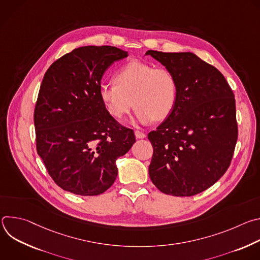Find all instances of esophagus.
I'll list each match as a JSON object with an SVG mask.
<instances>
[{"label": "esophagus", "mask_w": 260, "mask_h": 260, "mask_svg": "<svg viewBox=\"0 0 260 260\" xmlns=\"http://www.w3.org/2000/svg\"><path fill=\"white\" fill-rule=\"evenodd\" d=\"M135 136H136L137 139H144V138H146V134H144V133H142L140 131H136L135 132Z\"/></svg>", "instance_id": "34e87169"}]
</instances>
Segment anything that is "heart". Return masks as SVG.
Here are the masks:
<instances>
[{
    "label": "heart",
    "instance_id": "obj_1",
    "mask_svg": "<svg viewBox=\"0 0 260 260\" xmlns=\"http://www.w3.org/2000/svg\"><path fill=\"white\" fill-rule=\"evenodd\" d=\"M115 82L102 83L99 96L108 113L122 119L136 106V119L142 124L168 118L176 107L178 83L165 67L132 60L117 70Z\"/></svg>",
    "mask_w": 260,
    "mask_h": 260
}]
</instances>
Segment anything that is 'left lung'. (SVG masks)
Segmentation results:
<instances>
[{"mask_svg":"<svg viewBox=\"0 0 260 260\" xmlns=\"http://www.w3.org/2000/svg\"><path fill=\"white\" fill-rule=\"evenodd\" d=\"M176 77L172 114L148 134L149 176L164 193L191 197L211 187L231 166L238 140L235 94L224 76L191 52L148 50Z\"/></svg>","mask_w":260,"mask_h":260,"instance_id":"8db88e82","label":"left lung"}]
</instances>
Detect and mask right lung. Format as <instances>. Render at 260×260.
<instances>
[{
    "mask_svg": "<svg viewBox=\"0 0 260 260\" xmlns=\"http://www.w3.org/2000/svg\"><path fill=\"white\" fill-rule=\"evenodd\" d=\"M126 56L114 46H83L45 73L34 112L37 152L66 191L105 192L117 177L116 159L136 142L134 131L111 116L99 96L105 71Z\"/></svg>",
    "mask_w": 260,
    "mask_h": 260,
    "instance_id": "add662e5",
    "label": "right lung"
}]
</instances>
